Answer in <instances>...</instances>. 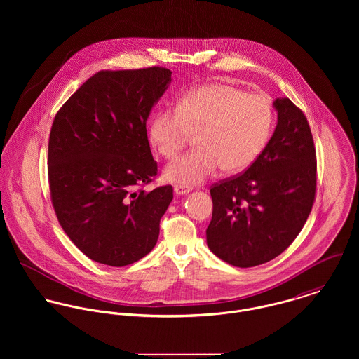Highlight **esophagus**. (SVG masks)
Returning a JSON list of instances; mask_svg holds the SVG:
<instances>
[{
    "mask_svg": "<svg viewBox=\"0 0 359 359\" xmlns=\"http://www.w3.org/2000/svg\"><path fill=\"white\" fill-rule=\"evenodd\" d=\"M192 191V188H189V187H182V185H175L174 187V194L175 195H188L189 192Z\"/></svg>",
    "mask_w": 359,
    "mask_h": 359,
    "instance_id": "34e87169",
    "label": "esophagus"
}]
</instances>
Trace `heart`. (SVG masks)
Segmentation results:
<instances>
[{
  "mask_svg": "<svg viewBox=\"0 0 359 359\" xmlns=\"http://www.w3.org/2000/svg\"><path fill=\"white\" fill-rule=\"evenodd\" d=\"M273 126V109L266 97L246 94L228 84H205L188 93L177 110L157 111L149 138L157 152L174 160L196 137V151L167 165L164 180L199 185L218 167L226 174L249 168L264 151Z\"/></svg>",
  "mask_w": 359,
  "mask_h": 359,
  "instance_id": "b5f03b06",
  "label": "heart"
}]
</instances>
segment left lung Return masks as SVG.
Segmentation results:
<instances>
[{
    "label": "left lung",
    "mask_w": 359,
    "mask_h": 359,
    "mask_svg": "<svg viewBox=\"0 0 359 359\" xmlns=\"http://www.w3.org/2000/svg\"><path fill=\"white\" fill-rule=\"evenodd\" d=\"M275 131L241 175L210 189L208 249L222 261L249 268L285 252L303 229L316 188V160L304 113L289 98L273 101Z\"/></svg>",
    "instance_id": "left-lung-1"
}]
</instances>
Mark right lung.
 <instances>
[{"label":"right lung","mask_w":359,"mask_h":359,"mask_svg":"<svg viewBox=\"0 0 359 359\" xmlns=\"http://www.w3.org/2000/svg\"><path fill=\"white\" fill-rule=\"evenodd\" d=\"M170 83L164 67L100 72L55 116L52 205L70 241L100 264L124 266L156 246L172 187L135 188L157 174L147 120Z\"/></svg>","instance_id":"1"}]
</instances>
